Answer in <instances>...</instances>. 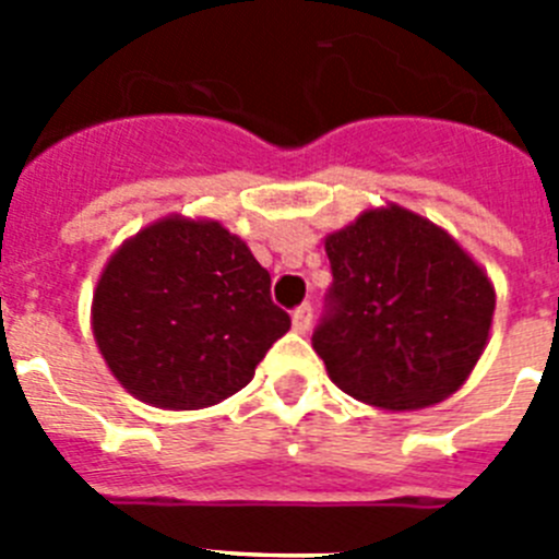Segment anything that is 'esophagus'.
I'll return each instance as SVG.
<instances>
[{"mask_svg": "<svg viewBox=\"0 0 559 559\" xmlns=\"http://www.w3.org/2000/svg\"><path fill=\"white\" fill-rule=\"evenodd\" d=\"M294 330L296 333H305V330H310V322H313V308H310V302L299 305V308L294 310Z\"/></svg>", "mask_w": 559, "mask_h": 559, "instance_id": "esophagus-1", "label": "esophagus"}]
</instances>
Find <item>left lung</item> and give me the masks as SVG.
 Instances as JSON below:
<instances>
[{
    "label": "left lung",
    "instance_id": "8db88e82",
    "mask_svg": "<svg viewBox=\"0 0 559 559\" xmlns=\"http://www.w3.org/2000/svg\"><path fill=\"white\" fill-rule=\"evenodd\" d=\"M333 285L313 330L341 392L392 412L456 392L490 335L496 290L448 231L414 212H364L324 240Z\"/></svg>",
    "mask_w": 559,
    "mask_h": 559
}]
</instances>
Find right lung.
<instances>
[{
  "instance_id": "add662e5",
  "label": "right lung",
  "mask_w": 559,
  "mask_h": 559,
  "mask_svg": "<svg viewBox=\"0 0 559 559\" xmlns=\"http://www.w3.org/2000/svg\"><path fill=\"white\" fill-rule=\"evenodd\" d=\"M290 316L271 274L215 221L165 218L108 260L92 330L122 386L159 408H204L254 378Z\"/></svg>"
}]
</instances>
